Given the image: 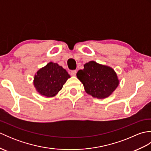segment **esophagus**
<instances>
[{"label": "esophagus", "instance_id": "1", "mask_svg": "<svg viewBox=\"0 0 151 151\" xmlns=\"http://www.w3.org/2000/svg\"><path fill=\"white\" fill-rule=\"evenodd\" d=\"M76 74V70H71L70 71V75H71V76H75Z\"/></svg>", "mask_w": 151, "mask_h": 151}]
</instances>
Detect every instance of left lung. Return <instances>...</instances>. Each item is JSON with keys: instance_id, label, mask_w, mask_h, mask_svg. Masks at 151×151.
<instances>
[{"instance_id": "obj_1", "label": "left lung", "mask_w": 151, "mask_h": 151, "mask_svg": "<svg viewBox=\"0 0 151 151\" xmlns=\"http://www.w3.org/2000/svg\"><path fill=\"white\" fill-rule=\"evenodd\" d=\"M76 76L86 92L93 97L104 99L109 97L117 88L119 81L115 70L110 67L90 61L79 70Z\"/></svg>"}]
</instances>
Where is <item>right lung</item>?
<instances>
[{
	"label": "right lung",
	"instance_id": "right-lung-1",
	"mask_svg": "<svg viewBox=\"0 0 151 151\" xmlns=\"http://www.w3.org/2000/svg\"><path fill=\"white\" fill-rule=\"evenodd\" d=\"M70 75L56 63L49 62L37 70L34 78V86L37 91L46 97L56 95Z\"/></svg>",
	"mask_w": 151,
	"mask_h": 151
}]
</instances>
